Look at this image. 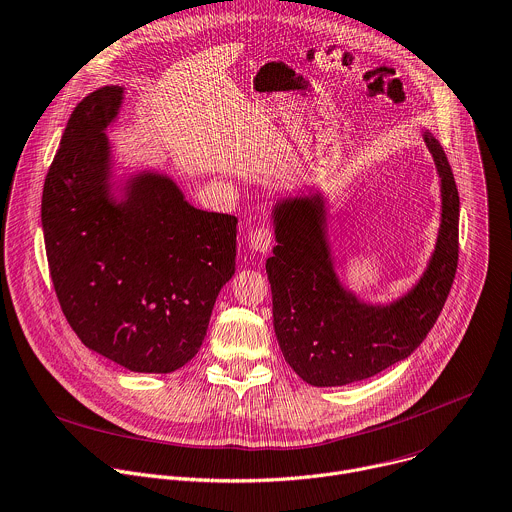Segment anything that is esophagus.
Segmentation results:
<instances>
[{"label": "esophagus", "instance_id": "34e87169", "mask_svg": "<svg viewBox=\"0 0 512 512\" xmlns=\"http://www.w3.org/2000/svg\"><path fill=\"white\" fill-rule=\"evenodd\" d=\"M273 245V233L269 227H261V229H255L251 235H249V247L257 253H267Z\"/></svg>", "mask_w": 512, "mask_h": 512}]
</instances>
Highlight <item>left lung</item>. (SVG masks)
<instances>
[{
    "instance_id": "1",
    "label": "left lung",
    "mask_w": 512,
    "mask_h": 512,
    "mask_svg": "<svg viewBox=\"0 0 512 512\" xmlns=\"http://www.w3.org/2000/svg\"><path fill=\"white\" fill-rule=\"evenodd\" d=\"M440 179V229L420 279L390 303H368L335 271L321 191L273 207L275 247L265 269L285 362L317 388L346 386L406 360L434 327L458 265L460 199L440 142L424 130Z\"/></svg>"
}]
</instances>
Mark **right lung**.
I'll use <instances>...</instances> for the list:
<instances>
[{
    "instance_id": "add662e5",
    "label": "right lung",
    "mask_w": 512,
    "mask_h": 512,
    "mask_svg": "<svg viewBox=\"0 0 512 512\" xmlns=\"http://www.w3.org/2000/svg\"><path fill=\"white\" fill-rule=\"evenodd\" d=\"M122 86L72 112L42 195V229L60 307L82 344L140 374H170L203 346L235 273L237 219L193 207L179 185L140 170L114 179Z\"/></svg>"
}]
</instances>
